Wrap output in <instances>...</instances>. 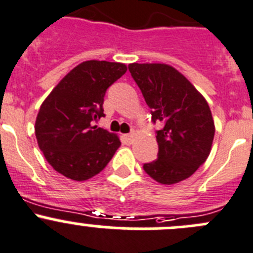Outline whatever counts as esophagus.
<instances>
[{
	"mask_svg": "<svg viewBox=\"0 0 253 253\" xmlns=\"http://www.w3.org/2000/svg\"><path fill=\"white\" fill-rule=\"evenodd\" d=\"M124 139H125V142H126L127 144H131L132 142H133V134H132V133L125 134V136H124Z\"/></svg>",
	"mask_w": 253,
	"mask_h": 253,
	"instance_id": "obj_1",
	"label": "esophagus"
}]
</instances>
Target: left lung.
<instances>
[{"mask_svg":"<svg viewBox=\"0 0 253 253\" xmlns=\"http://www.w3.org/2000/svg\"><path fill=\"white\" fill-rule=\"evenodd\" d=\"M132 78L152 110L158 158L143 169L161 184L170 185L189 178L207 161L215 134L207 100L183 74L167 64L128 65Z\"/></svg>","mask_w":253,"mask_h":253,"instance_id":"left-lung-1","label":"left lung"}]
</instances>
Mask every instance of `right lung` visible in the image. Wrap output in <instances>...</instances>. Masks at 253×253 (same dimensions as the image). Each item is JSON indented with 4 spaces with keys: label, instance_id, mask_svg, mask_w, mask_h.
<instances>
[{
    "label": "right lung",
    "instance_id": "add662e5",
    "mask_svg": "<svg viewBox=\"0 0 253 253\" xmlns=\"http://www.w3.org/2000/svg\"><path fill=\"white\" fill-rule=\"evenodd\" d=\"M122 63L87 60L68 73L39 109L36 137L48 163L73 180H87L107 166L121 142L95 126L104 117L106 90L126 73Z\"/></svg>",
    "mask_w": 253,
    "mask_h": 253
}]
</instances>
